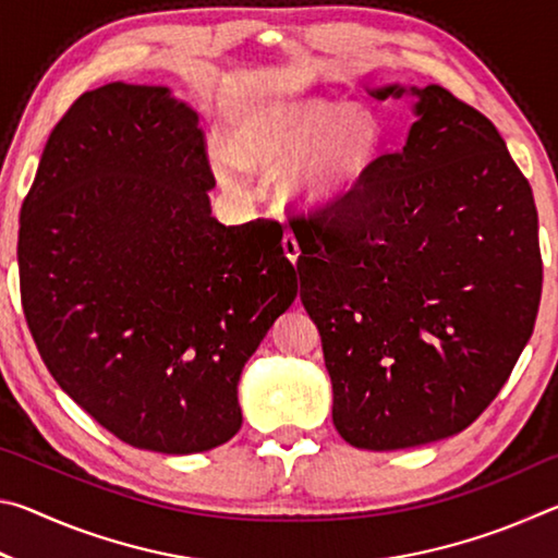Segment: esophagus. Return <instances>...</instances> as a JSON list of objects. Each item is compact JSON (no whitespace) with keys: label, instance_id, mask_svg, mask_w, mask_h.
Listing matches in <instances>:
<instances>
[{"label":"esophagus","instance_id":"34e87169","mask_svg":"<svg viewBox=\"0 0 558 558\" xmlns=\"http://www.w3.org/2000/svg\"><path fill=\"white\" fill-rule=\"evenodd\" d=\"M282 251H286L288 260L292 263V266H295L298 258H300V245H298V239H295V235H292L290 231H288L286 235H282Z\"/></svg>","mask_w":558,"mask_h":558}]
</instances>
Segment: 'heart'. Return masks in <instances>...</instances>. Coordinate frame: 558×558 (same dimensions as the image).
Wrapping results in <instances>:
<instances>
[{"mask_svg": "<svg viewBox=\"0 0 558 558\" xmlns=\"http://www.w3.org/2000/svg\"><path fill=\"white\" fill-rule=\"evenodd\" d=\"M386 149L374 110L327 98L266 100L239 112L229 147H209L214 172L235 186L241 167L276 172L278 194L302 211L337 209L362 192Z\"/></svg>", "mask_w": 558, "mask_h": 558, "instance_id": "heart-1", "label": "heart"}]
</instances>
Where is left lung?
Listing matches in <instances>:
<instances>
[{
	"label": "left lung",
	"instance_id": "1",
	"mask_svg": "<svg viewBox=\"0 0 558 558\" xmlns=\"http://www.w3.org/2000/svg\"><path fill=\"white\" fill-rule=\"evenodd\" d=\"M364 90L411 98L403 147L352 202L292 233L337 433L401 450L458 436L512 374L539 313V219L483 112L440 86Z\"/></svg>",
	"mask_w": 558,
	"mask_h": 558
}]
</instances>
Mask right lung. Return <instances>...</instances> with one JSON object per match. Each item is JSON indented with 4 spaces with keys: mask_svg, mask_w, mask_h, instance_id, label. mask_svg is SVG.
I'll return each mask as SVG.
<instances>
[{
    "mask_svg": "<svg viewBox=\"0 0 558 558\" xmlns=\"http://www.w3.org/2000/svg\"><path fill=\"white\" fill-rule=\"evenodd\" d=\"M199 112L108 83L53 128L19 214L26 323L56 384L122 442L206 452L239 433V381L298 298L282 229L223 226Z\"/></svg>",
    "mask_w": 558,
    "mask_h": 558,
    "instance_id": "obj_1",
    "label": "right lung"
}]
</instances>
